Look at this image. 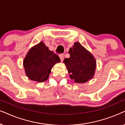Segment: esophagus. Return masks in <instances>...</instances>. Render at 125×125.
Wrapping results in <instances>:
<instances>
[{"label":"esophagus","instance_id":"obj_1","mask_svg":"<svg viewBox=\"0 0 125 125\" xmlns=\"http://www.w3.org/2000/svg\"><path fill=\"white\" fill-rule=\"evenodd\" d=\"M59 57H60V60H61V61H63V60H64V55L63 54H60L59 56Z\"/></svg>","mask_w":125,"mask_h":125}]
</instances>
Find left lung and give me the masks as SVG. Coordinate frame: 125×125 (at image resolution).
<instances>
[{"instance_id": "1", "label": "left lung", "mask_w": 125, "mask_h": 125, "mask_svg": "<svg viewBox=\"0 0 125 125\" xmlns=\"http://www.w3.org/2000/svg\"><path fill=\"white\" fill-rule=\"evenodd\" d=\"M70 57L65 59L64 64L70 78L76 83H84L95 74L96 61L91 53L78 42L69 49Z\"/></svg>"}]
</instances>
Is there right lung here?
<instances>
[{
    "instance_id": "obj_1",
    "label": "right lung",
    "mask_w": 125,
    "mask_h": 125,
    "mask_svg": "<svg viewBox=\"0 0 125 125\" xmlns=\"http://www.w3.org/2000/svg\"><path fill=\"white\" fill-rule=\"evenodd\" d=\"M60 61L59 57L41 41L29 50L23 64L28 78L42 83L48 80L53 66Z\"/></svg>"
}]
</instances>
